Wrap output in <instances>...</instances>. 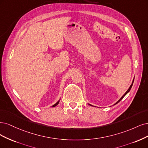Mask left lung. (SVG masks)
I'll use <instances>...</instances> for the list:
<instances>
[{
  "mask_svg": "<svg viewBox=\"0 0 148 148\" xmlns=\"http://www.w3.org/2000/svg\"><path fill=\"white\" fill-rule=\"evenodd\" d=\"M133 81H134V79H133V82H132V84H131V85H130V87H129V88H128V90H127V92H126L125 93V94H124V95H123V96H122V97H121V98H120V99H119V101H117V102H116V103L115 104H116L117 103H119V101H121V99H122V98H123V97H124L125 96V95H127V93H128V92H130V89H131V88H132V85H133ZM90 106H92V105H91V104H90Z\"/></svg>",
  "mask_w": 148,
  "mask_h": 148,
  "instance_id": "1",
  "label": "left lung"
}]
</instances>
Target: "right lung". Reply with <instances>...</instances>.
<instances>
[{
    "mask_svg": "<svg viewBox=\"0 0 148 148\" xmlns=\"http://www.w3.org/2000/svg\"><path fill=\"white\" fill-rule=\"evenodd\" d=\"M60 100H59V101H58V102H57L56 103H55V104H54V105H53V106H52L51 107H55V106H56V105H58V103H59V102H60Z\"/></svg>",
    "mask_w": 148,
    "mask_h": 148,
    "instance_id": "add662e5",
    "label": "right lung"
}]
</instances>
